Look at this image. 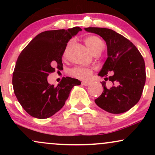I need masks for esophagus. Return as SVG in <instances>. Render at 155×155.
Returning <instances> with one entry per match:
<instances>
[{
	"label": "esophagus",
	"instance_id": "1",
	"mask_svg": "<svg viewBox=\"0 0 155 155\" xmlns=\"http://www.w3.org/2000/svg\"><path fill=\"white\" fill-rule=\"evenodd\" d=\"M81 84H82V85H84V86H88L89 84H90V81H84L81 82Z\"/></svg>",
	"mask_w": 155,
	"mask_h": 155
}]
</instances>
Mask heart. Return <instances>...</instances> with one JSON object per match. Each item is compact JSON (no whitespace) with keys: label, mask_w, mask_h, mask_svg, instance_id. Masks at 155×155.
<instances>
[{"label":"heart","mask_w":155,"mask_h":155,"mask_svg":"<svg viewBox=\"0 0 155 155\" xmlns=\"http://www.w3.org/2000/svg\"><path fill=\"white\" fill-rule=\"evenodd\" d=\"M84 43L87 45V47L92 54L100 51L104 48V43H103L102 40L99 38V37L96 36V35H90L87 36L84 39ZM68 45L65 49L64 55L66 54V50L68 47ZM70 74L74 77L78 78L80 79H87L90 77V76L92 74V69L90 68H85V67H74L70 70Z\"/></svg>","instance_id":"obj_1"}]
</instances>
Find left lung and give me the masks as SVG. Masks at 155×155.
I'll return each instance as SVG.
<instances>
[{
  "label": "left lung",
  "mask_w": 155,
  "mask_h": 155,
  "mask_svg": "<svg viewBox=\"0 0 155 155\" xmlns=\"http://www.w3.org/2000/svg\"><path fill=\"white\" fill-rule=\"evenodd\" d=\"M86 31L99 35L107 45L108 58L98 76L106 81L102 94L95 99L99 107L111 114L128 111L140 100L146 81L145 63L136 46L123 35L104 28H87Z\"/></svg>",
  "instance_id": "left-lung-1"
}]
</instances>
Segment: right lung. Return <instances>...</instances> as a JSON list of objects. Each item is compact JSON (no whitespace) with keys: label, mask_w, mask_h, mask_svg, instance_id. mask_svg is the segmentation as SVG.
<instances>
[{"label":"right lung","mask_w":155,"mask_h":155,"mask_svg":"<svg viewBox=\"0 0 155 155\" xmlns=\"http://www.w3.org/2000/svg\"><path fill=\"white\" fill-rule=\"evenodd\" d=\"M79 27L68 30L42 32L30 42L19 55L12 76L14 92L22 107L38 119H47L65 105L71 90L81 81L63 77L58 86L47 81L55 67L62 68L63 56L68 41Z\"/></svg>","instance_id":"right-lung-1"}]
</instances>
